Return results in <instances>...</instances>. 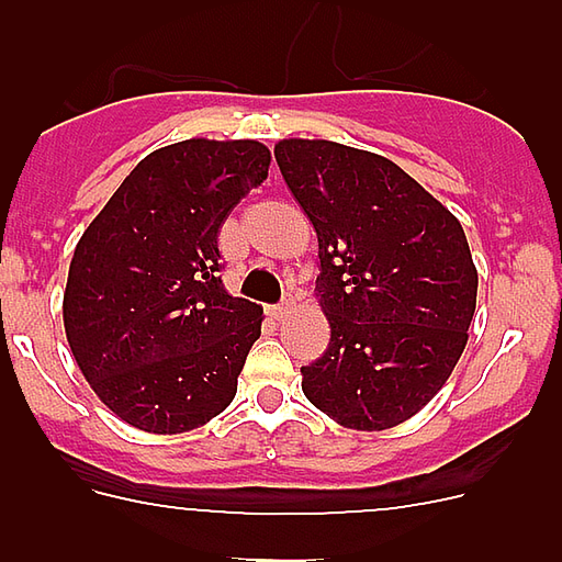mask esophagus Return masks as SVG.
<instances>
[{"instance_id":"esophagus-1","label":"esophagus","mask_w":562,"mask_h":562,"mask_svg":"<svg viewBox=\"0 0 562 562\" xmlns=\"http://www.w3.org/2000/svg\"><path fill=\"white\" fill-rule=\"evenodd\" d=\"M292 312H295V304H292V301H284V304L270 306V315L276 317V321H284V317H290Z\"/></svg>"}]
</instances>
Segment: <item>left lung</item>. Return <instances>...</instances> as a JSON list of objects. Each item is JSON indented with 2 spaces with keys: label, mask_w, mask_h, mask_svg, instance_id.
Returning a JSON list of instances; mask_svg holds the SVG:
<instances>
[{
  "label": "left lung",
  "mask_w": 562,
  "mask_h": 562,
  "mask_svg": "<svg viewBox=\"0 0 562 562\" xmlns=\"http://www.w3.org/2000/svg\"><path fill=\"white\" fill-rule=\"evenodd\" d=\"M276 160L317 233L331 329L301 389L342 428H396L439 394L470 337L479 270L461 222L374 151L290 137Z\"/></svg>",
  "instance_id": "obj_1"
}]
</instances>
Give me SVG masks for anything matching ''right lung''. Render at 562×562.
<instances>
[{"label": "right lung", "mask_w": 562, "mask_h": 562, "mask_svg": "<svg viewBox=\"0 0 562 562\" xmlns=\"http://www.w3.org/2000/svg\"><path fill=\"white\" fill-rule=\"evenodd\" d=\"M270 160L258 140L157 148L78 238L64 331L89 389L132 428L188 434L236 396L265 310L227 295L216 238Z\"/></svg>", "instance_id": "add662e5"}]
</instances>
